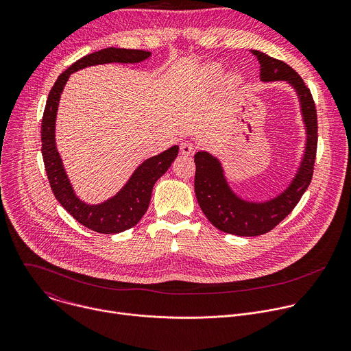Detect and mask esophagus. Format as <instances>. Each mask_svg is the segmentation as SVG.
<instances>
[{"label":"esophagus","mask_w":351,"mask_h":351,"mask_svg":"<svg viewBox=\"0 0 351 351\" xmlns=\"http://www.w3.org/2000/svg\"><path fill=\"white\" fill-rule=\"evenodd\" d=\"M195 149H197V147L191 143L186 141V143L180 144V154L182 156H193L195 153Z\"/></svg>","instance_id":"obj_1"}]
</instances>
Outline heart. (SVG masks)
<instances>
[{"instance_id": "heart-1", "label": "heart", "mask_w": 351, "mask_h": 351, "mask_svg": "<svg viewBox=\"0 0 351 351\" xmlns=\"http://www.w3.org/2000/svg\"><path fill=\"white\" fill-rule=\"evenodd\" d=\"M206 73H207V77H208L211 82H218V80L222 77L223 71H222L219 66L213 65V66H208V68H207Z\"/></svg>"}]
</instances>
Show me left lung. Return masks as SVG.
Wrapping results in <instances>:
<instances>
[{
	"mask_svg": "<svg viewBox=\"0 0 351 351\" xmlns=\"http://www.w3.org/2000/svg\"><path fill=\"white\" fill-rule=\"evenodd\" d=\"M260 62L263 82H287L297 93L306 126L304 156L291 183L279 195L264 203L247 202L229 186L218 158L206 152L194 156V191L199 208L219 230L236 236H260L272 230L297 206L311 183L318 143L317 110L310 88L300 75L283 61L261 51H252Z\"/></svg>",
	"mask_w": 351,
	"mask_h": 351,
	"instance_id": "obj_1",
	"label": "left lung"
}]
</instances>
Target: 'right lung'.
<instances>
[{
    "mask_svg": "<svg viewBox=\"0 0 351 351\" xmlns=\"http://www.w3.org/2000/svg\"><path fill=\"white\" fill-rule=\"evenodd\" d=\"M152 53L143 49L104 48L88 54L65 72H62L49 90L41 119V153L47 178L60 204L83 226L106 234H114L133 228L145 214L156 182L168 171L179 153V145H172L164 153L145 160L137 167L128 183L107 202L86 204L75 194L71 180L64 169L62 160L56 145V118L61 93L71 73L99 64H137L147 60Z\"/></svg>",
    "mask_w": 351,
    "mask_h": 351,
    "instance_id": "add662e5",
    "label": "right lung"
}]
</instances>
